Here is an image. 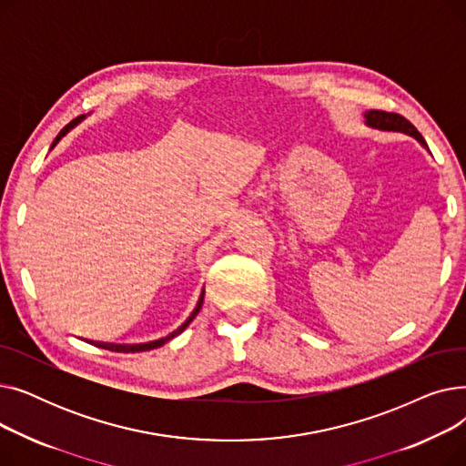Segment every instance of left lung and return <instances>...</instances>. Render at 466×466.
I'll list each match as a JSON object with an SVG mask.
<instances>
[{
  "label": "left lung",
  "mask_w": 466,
  "mask_h": 466,
  "mask_svg": "<svg viewBox=\"0 0 466 466\" xmlns=\"http://www.w3.org/2000/svg\"><path fill=\"white\" fill-rule=\"evenodd\" d=\"M364 125L376 128V130H383V132H402L406 136H411L413 139H418L425 149L429 151V145L425 143L423 136L415 130V127L411 125L410 120H406L402 115L397 113H385V111H366L364 113Z\"/></svg>",
  "instance_id": "1"
}]
</instances>
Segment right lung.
<instances>
[{
  "mask_svg": "<svg viewBox=\"0 0 466 466\" xmlns=\"http://www.w3.org/2000/svg\"><path fill=\"white\" fill-rule=\"evenodd\" d=\"M85 118V115L83 116H77V118H73L67 127H64L62 130H60V134L55 137V141H53V147L51 149H55L56 147V143L71 130V128H76L79 122ZM202 304H204V290H202V295H200V300H198V304H196V308L192 309V313L188 315V319L177 329V330H174L171 334H167L166 338H160V339H155V341H147V344H134V346H120V344H102L104 348H107V350H111V351H125V353H137V351H151V350H157V348H160V346H164L166 341H169L171 338H176V336H179L190 323H192V319L196 315H198V311H200V308H202Z\"/></svg>",
  "mask_w": 466,
  "mask_h": 466,
  "instance_id": "right-lung-1",
  "label": "right lung"
}]
</instances>
